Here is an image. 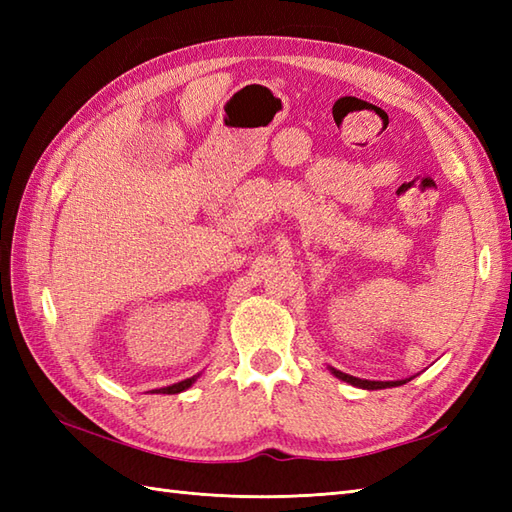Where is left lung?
<instances>
[{"label": "left lung", "mask_w": 512, "mask_h": 512, "mask_svg": "<svg viewBox=\"0 0 512 512\" xmlns=\"http://www.w3.org/2000/svg\"><path fill=\"white\" fill-rule=\"evenodd\" d=\"M330 369H332V374L336 378H341V380H345V383H350L354 387H361V389H387V387H398V385L407 383V380H387V383H385V380H363V378H356V376H350V374H343L334 367H330Z\"/></svg>", "instance_id": "8db88e82"}]
</instances>
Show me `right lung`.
Masks as SVG:
<instances>
[{
  "label": "right lung",
  "instance_id": "right-lung-1",
  "mask_svg": "<svg viewBox=\"0 0 512 512\" xmlns=\"http://www.w3.org/2000/svg\"><path fill=\"white\" fill-rule=\"evenodd\" d=\"M198 376H200V374H198ZM198 376H191V378H187V380H180V383H176V385L156 389V394H180V391L189 389V387L195 383V380H198Z\"/></svg>",
  "mask_w": 512,
  "mask_h": 512
}]
</instances>
